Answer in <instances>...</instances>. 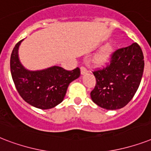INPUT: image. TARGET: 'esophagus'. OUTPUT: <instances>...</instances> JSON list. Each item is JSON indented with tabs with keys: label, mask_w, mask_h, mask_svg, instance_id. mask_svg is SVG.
I'll return each instance as SVG.
<instances>
[{
	"label": "esophagus",
	"mask_w": 151,
	"mask_h": 151,
	"mask_svg": "<svg viewBox=\"0 0 151 151\" xmlns=\"http://www.w3.org/2000/svg\"><path fill=\"white\" fill-rule=\"evenodd\" d=\"M81 73L82 75H84V74H85V73H88L87 68H85V66H81Z\"/></svg>",
	"instance_id": "obj_1"
}]
</instances>
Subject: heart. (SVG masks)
Returning <instances> with one entry per match:
<instances>
[{
	"instance_id": "obj_1",
	"label": "heart",
	"mask_w": 151,
	"mask_h": 151,
	"mask_svg": "<svg viewBox=\"0 0 151 151\" xmlns=\"http://www.w3.org/2000/svg\"><path fill=\"white\" fill-rule=\"evenodd\" d=\"M112 53V48L109 45L106 46L100 50V52L95 57V62L97 64L103 65L109 60Z\"/></svg>"
}]
</instances>
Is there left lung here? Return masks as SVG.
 <instances>
[{
    "label": "left lung",
    "instance_id": "8db88e82",
    "mask_svg": "<svg viewBox=\"0 0 151 151\" xmlns=\"http://www.w3.org/2000/svg\"><path fill=\"white\" fill-rule=\"evenodd\" d=\"M143 69V54L138 44L116 50L107 66L93 71L96 84L91 92L92 101L106 110L124 107L136 94Z\"/></svg>",
    "mask_w": 151,
    "mask_h": 151
}]
</instances>
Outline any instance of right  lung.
Returning <instances> with one entry per match:
<instances>
[{
	"mask_svg": "<svg viewBox=\"0 0 151 151\" xmlns=\"http://www.w3.org/2000/svg\"><path fill=\"white\" fill-rule=\"evenodd\" d=\"M22 41L15 45L11 55V73L15 88L20 96L33 106L42 110L55 107L63 100L70 83L80 77V69L66 70L54 66L42 70H28L18 55Z\"/></svg>",
	"mask_w": 151,
	"mask_h": 151,
	"instance_id": "obj_1",
	"label": "right lung"
}]
</instances>
